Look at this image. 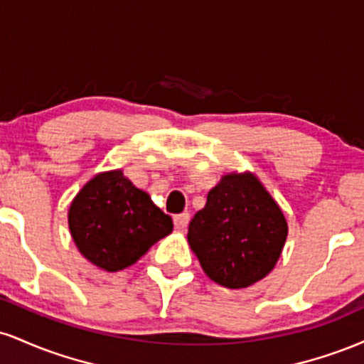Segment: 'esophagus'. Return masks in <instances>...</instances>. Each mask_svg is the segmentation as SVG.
Returning a JSON list of instances; mask_svg holds the SVG:
<instances>
[{
  "label": "esophagus",
  "mask_w": 364,
  "mask_h": 364,
  "mask_svg": "<svg viewBox=\"0 0 364 364\" xmlns=\"http://www.w3.org/2000/svg\"><path fill=\"white\" fill-rule=\"evenodd\" d=\"M188 223H190V214H188V212L174 215V228L179 229V231H183V229L188 225Z\"/></svg>",
  "instance_id": "34e87169"
}]
</instances>
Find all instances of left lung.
<instances>
[{
    "mask_svg": "<svg viewBox=\"0 0 364 364\" xmlns=\"http://www.w3.org/2000/svg\"><path fill=\"white\" fill-rule=\"evenodd\" d=\"M286 237L282 210L250 173L223 176L188 228V243L203 272L229 289L265 277L281 257Z\"/></svg>",
    "mask_w": 364,
    "mask_h": 364,
    "instance_id": "left-lung-1",
    "label": "left lung"
}]
</instances>
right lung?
Listing matches in <instances>:
<instances>
[{"label":"right lung","instance_id":"add662e5","mask_svg":"<svg viewBox=\"0 0 364 364\" xmlns=\"http://www.w3.org/2000/svg\"><path fill=\"white\" fill-rule=\"evenodd\" d=\"M68 225L87 260L118 272L168 236L173 219L116 169L97 174L78 191L70 205Z\"/></svg>","mask_w":364,"mask_h":364}]
</instances>
